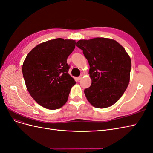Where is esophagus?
<instances>
[{"instance_id": "esophagus-1", "label": "esophagus", "mask_w": 153, "mask_h": 153, "mask_svg": "<svg viewBox=\"0 0 153 153\" xmlns=\"http://www.w3.org/2000/svg\"><path fill=\"white\" fill-rule=\"evenodd\" d=\"M82 75H80V76H78L77 78V80H82Z\"/></svg>"}]
</instances>
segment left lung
I'll return each mask as SVG.
<instances>
[{
    "label": "left lung",
    "mask_w": 153,
    "mask_h": 153,
    "mask_svg": "<svg viewBox=\"0 0 153 153\" xmlns=\"http://www.w3.org/2000/svg\"><path fill=\"white\" fill-rule=\"evenodd\" d=\"M90 69L91 85L84 90L87 100L96 108L113 105L127 89L130 78L131 59L116 41L105 38L79 40Z\"/></svg>",
    "instance_id": "8db88e82"
}]
</instances>
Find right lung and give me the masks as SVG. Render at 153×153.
<instances>
[{"label": "right lung", "mask_w": 153, "mask_h": 153, "mask_svg": "<svg viewBox=\"0 0 153 153\" xmlns=\"http://www.w3.org/2000/svg\"><path fill=\"white\" fill-rule=\"evenodd\" d=\"M75 40L57 38L37 45L27 54L22 73L27 89L43 107L61 108L76 84L69 75L67 59L75 48Z\"/></svg>", "instance_id": "1"}]
</instances>
